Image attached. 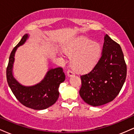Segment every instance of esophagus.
<instances>
[{
  "label": "esophagus",
  "mask_w": 134,
  "mask_h": 134,
  "mask_svg": "<svg viewBox=\"0 0 134 134\" xmlns=\"http://www.w3.org/2000/svg\"><path fill=\"white\" fill-rule=\"evenodd\" d=\"M67 76H68L69 77H71V76H74V72H72V70H67Z\"/></svg>",
  "instance_id": "1"
}]
</instances>
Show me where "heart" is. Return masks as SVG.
Listing matches in <instances>:
<instances>
[{"mask_svg": "<svg viewBox=\"0 0 134 134\" xmlns=\"http://www.w3.org/2000/svg\"><path fill=\"white\" fill-rule=\"evenodd\" d=\"M64 52L71 58L72 68L79 73L91 70L100 59L102 47L85 36H79L65 44Z\"/></svg>", "mask_w": 134, "mask_h": 134, "instance_id": "1", "label": "heart"}]
</instances>
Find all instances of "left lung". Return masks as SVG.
Returning <instances> with one entry per match:
<instances>
[{"label":"left lung","instance_id":"left-lung-1","mask_svg":"<svg viewBox=\"0 0 134 134\" xmlns=\"http://www.w3.org/2000/svg\"><path fill=\"white\" fill-rule=\"evenodd\" d=\"M126 76L127 65L120 46L106 35L99 62L90 73L81 76L80 96L91 106L107 104L119 94Z\"/></svg>","mask_w":134,"mask_h":134}]
</instances>
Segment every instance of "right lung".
I'll return each instance as SVG.
<instances>
[{"label": "right lung", "instance_id": "obj_1", "mask_svg": "<svg viewBox=\"0 0 134 134\" xmlns=\"http://www.w3.org/2000/svg\"><path fill=\"white\" fill-rule=\"evenodd\" d=\"M28 38L27 34L24 35L10 53L6 70L7 83L17 99L21 104L34 110H44L53 105L58 99V87L65 81V74L61 67L50 69L40 82L31 86L20 84L13 74L15 53L18 48L23 45Z\"/></svg>", "mask_w": 134, "mask_h": 134}]
</instances>
